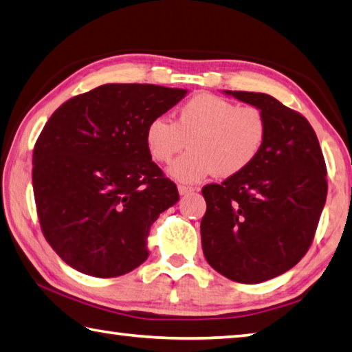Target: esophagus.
Instances as JSON below:
<instances>
[{
  "label": "esophagus",
  "instance_id": "1",
  "mask_svg": "<svg viewBox=\"0 0 352 352\" xmlns=\"http://www.w3.org/2000/svg\"><path fill=\"white\" fill-rule=\"evenodd\" d=\"M195 188H190V186H183V184H178V194L180 195H188V194H192L195 192Z\"/></svg>",
  "mask_w": 352,
  "mask_h": 352
}]
</instances>
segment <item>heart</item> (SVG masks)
I'll list each match as a JSON object with an SVG mask.
<instances>
[{"instance_id":"obj_1","label":"heart","mask_w":352,"mask_h":352,"mask_svg":"<svg viewBox=\"0 0 352 352\" xmlns=\"http://www.w3.org/2000/svg\"><path fill=\"white\" fill-rule=\"evenodd\" d=\"M266 138L267 120L258 107L237 106L208 92L182 104L175 123L152 118L144 132L146 148L158 163H169L186 143L190 146L168 169L169 177L183 183H198L214 172L239 175L257 160Z\"/></svg>"}]
</instances>
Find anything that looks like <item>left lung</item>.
I'll list each match as a JSON object with an SVG mask.
<instances>
[{
	"label": "left lung",
	"instance_id": "left-lung-1",
	"mask_svg": "<svg viewBox=\"0 0 352 352\" xmlns=\"http://www.w3.org/2000/svg\"><path fill=\"white\" fill-rule=\"evenodd\" d=\"M265 113L267 138L248 169L201 189L203 254L221 276L261 283L296 266L327 201V166L308 120L271 95L223 91Z\"/></svg>",
	"mask_w": 352,
	"mask_h": 352
}]
</instances>
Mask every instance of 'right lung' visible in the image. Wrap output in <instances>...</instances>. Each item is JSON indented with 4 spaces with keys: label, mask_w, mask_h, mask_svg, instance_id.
I'll return each mask as SVG.
<instances>
[{
    "label": "right lung",
    "mask_w": 352,
    "mask_h": 352,
    "mask_svg": "<svg viewBox=\"0 0 352 352\" xmlns=\"http://www.w3.org/2000/svg\"><path fill=\"white\" fill-rule=\"evenodd\" d=\"M186 89L103 85L56 109L34 149V195L54 251L82 274L123 276L148 258L146 237L178 201L146 148L144 132Z\"/></svg>",
    "instance_id": "add662e5"
}]
</instances>
